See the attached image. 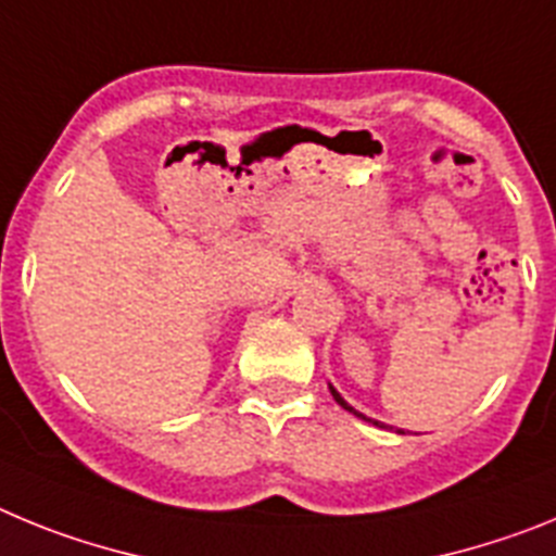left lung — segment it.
Listing matches in <instances>:
<instances>
[{
    "label": "left lung",
    "instance_id": "left-lung-1",
    "mask_svg": "<svg viewBox=\"0 0 556 556\" xmlns=\"http://www.w3.org/2000/svg\"><path fill=\"white\" fill-rule=\"evenodd\" d=\"M328 390H331L333 401H337V404H339V406H342V409H348V412H351V415H356V417H358V420H367V424L378 426V429H384V424H378V420H372V417H367V415H362V412H356V409H353V406H351V404H348L345 397H342V395H339V392H337V390H333V384H328Z\"/></svg>",
    "mask_w": 556,
    "mask_h": 556
}]
</instances>
